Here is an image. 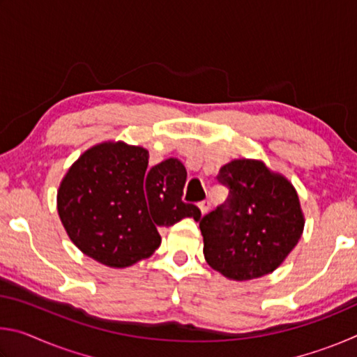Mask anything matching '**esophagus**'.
<instances>
[{"label": "esophagus", "mask_w": 357, "mask_h": 357, "mask_svg": "<svg viewBox=\"0 0 357 357\" xmlns=\"http://www.w3.org/2000/svg\"><path fill=\"white\" fill-rule=\"evenodd\" d=\"M198 208L202 209L203 214H208L209 209H211V202L209 200H203V202L198 203Z\"/></svg>", "instance_id": "obj_1"}]
</instances>
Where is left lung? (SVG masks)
I'll list each match as a JSON object with an SVG mask.
<instances>
[{"label": "left lung", "instance_id": "8db88e82", "mask_svg": "<svg viewBox=\"0 0 357 357\" xmlns=\"http://www.w3.org/2000/svg\"><path fill=\"white\" fill-rule=\"evenodd\" d=\"M225 204L200 220L206 263L229 280L274 273L299 243L304 213L294 185L263 160L234 159L220 168Z\"/></svg>", "mask_w": 357, "mask_h": 357}]
</instances>
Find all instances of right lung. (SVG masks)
<instances>
[{"label":"right lung","mask_w":357,"mask_h":357,"mask_svg":"<svg viewBox=\"0 0 357 357\" xmlns=\"http://www.w3.org/2000/svg\"><path fill=\"white\" fill-rule=\"evenodd\" d=\"M149 153L124 142H102L78 157L56 195L63 227L84 255L129 268L159 249V228L202 211L183 202L187 179L178 159L148 167Z\"/></svg>","instance_id":"add662e5"}]
</instances>
